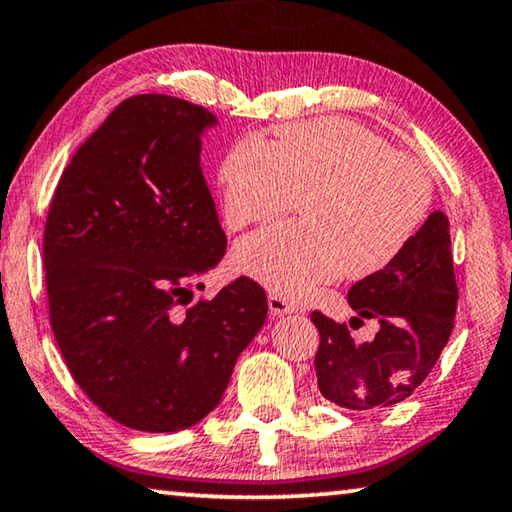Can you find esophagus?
<instances>
[{
  "label": "esophagus",
  "instance_id": "1",
  "mask_svg": "<svg viewBox=\"0 0 512 512\" xmlns=\"http://www.w3.org/2000/svg\"><path fill=\"white\" fill-rule=\"evenodd\" d=\"M267 306H270V313H272V316H277V318H279V316H286V313H295V311H300L293 302H288L286 297H281V295H277V293H270V295H267Z\"/></svg>",
  "mask_w": 512,
  "mask_h": 512
}]
</instances>
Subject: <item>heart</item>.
I'll list each match as a JSON object with an SVG mask.
<instances>
[{"mask_svg":"<svg viewBox=\"0 0 512 512\" xmlns=\"http://www.w3.org/2000/svg\"><path fill=\"white\" fill-rule=\"evenodd\" d=\"M224 212L245 229L288 212L302 219L249 235L235 263L283 297L322 283L382 272L410 245L432 203L419 164L387 139L345 119L286 123L267 141L247 132L219 164Z\"/></svg>","mask_w":512,"mask_h":512,"instance_id":"obj_1","label":"heart"}]
</instances>
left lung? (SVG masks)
<instances>
[{
	"label": "left lung",
	"instance_id": "8db88e82",
	"mask_svg": "<svg viewBox=\"0 0 512 512\" xmlns=\"http://www.w3.org/2000/svg\"><path fill=\"white\" fill-rule=\"evenodd\" d=\"M448 231L444 212H432L396 261L350 288L355 320H377L371 341L355 343L345 322L311 313L320 334L318 389L327 400L375 412L403 403L421 387L448 343L458 306Z\"/></svg>",
	"mask_w": 512,
	"mask_h": 512
}]
</instances>
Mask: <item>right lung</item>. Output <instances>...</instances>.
I'll use <instances>...</instances> for the list:
<instances>
[{"instance_id":"right-lung-1","label":"right lung","mask_w":512,"mask_h":512,"mask_svg":"<svg viewBox=\"0 0 512 512\" xmlns=\"http://www.w3.org/2000/svg\"><path fill=\"white\" fill-rule=\"evenodd\" d=\"M212 123L174 96L123 100L70 157L47 210L54 338L91 403L132 430L176 432L215 410L267 318L249 277L192 302L226 251L201 169Z\"/></svg>"}]
</instances>
